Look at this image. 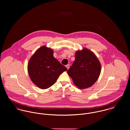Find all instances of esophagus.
Here are the masks:
<instances>
[{"instance_id":"obj_1","label":"esophagus","mask_w":130,"mask_h":130,"mask_svg":"<svg viewBox=\"0 0 130 130\" xmlns=\"http://www.w3.org/2000/svg\"><path fill=\"white\" fill-rule=\"evenodd\" d=\"M66 68H67V69H68L69 68V67H70V65H69V64H67V65L66 66Z\"/></svg>"}]
</instances>
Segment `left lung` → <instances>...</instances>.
<instances>
[{
    "label": "left lung",
    "mask_w": 130,
    "mask_h": 130,
    "mask_svg": "<svg viewBox=\"0 0 130 130\" xmlns=\"http://www.w3.org/2000/svg\"><path fill=\"white\" fill-rule=\"evenodd\" d=\"M75 57V60L67 73L78 88H89L100 75L101 63L95 55L87 48L77 51Z\"/></svg>",
    "instance_id": "1"
}]
</instances>
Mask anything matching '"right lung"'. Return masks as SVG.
I'll return each instance as SVG.
<instances>
[{
	"instance_id": "1",
	"label": "right lung",
	"mask_w": 130,
	"mask_h": 130,
	"mask_svg": "<svg viewBox=\"0 0 130 130\" xmlns=\"http://www.w3.org/2000/svg\"><path fill=\"white\" fill-rule=\"evenodd\" d=\"M67 70L53 56V50L44 46L30 58L27 71L32 82L41 89L52 86L59 75Z\"/></svg>"
}]
</instances>
